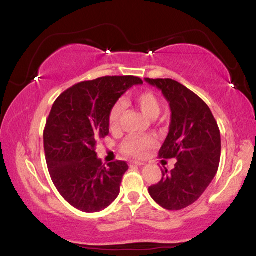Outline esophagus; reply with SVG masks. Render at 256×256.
<instances>
[{"instance_id": "34e87169", "label": "esophagus", "mask_w": 256, "mask_h": 256, "mask_svg": "<svg viewBox=\"0 0 256 256\" xmlns=\"http://www.w3.org/2000/svg\"><path fill=\"white\" fill-rule=\"evenodd\" d=\"M130 165H136V166H142V165H145V163H142V162H132Z\"/></svg>"}]
</instances>
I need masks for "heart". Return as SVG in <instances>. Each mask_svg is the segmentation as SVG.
Masks as SVG:
<instances>
[{"label": "heart", "instance_id": "obj_1", "mask_svg": "<svg viewBox=\"0 0 256 256\" xmlns=\"http://www.w3.org/2000/svg\"><path fill=\"white\" fill-rule=\"evenodd\" d=\"M135 101L142 111L150 116V118H156L160 114L162 110V106H160V101L158 96L152 91H142L140 93H137L135 96ZM126 102L122 98L116 100L114 104H112L111 109L109 111V116H108V124H109V128L111 130H116L119 128L121 116L124 111ZM156 144V140L152 136H138V135H132L128 136L121 144V150L122 153L130 158H142L147 150L153 148Z\"/></svg>", "mask_w": 256, "mask_h": 256}]
</instances>
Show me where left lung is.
Segmentation results:
<instances>
[{"instance_id":"left-lung-1","label":"left lung","mask_w":256,"mask_h":256,"mask_svg":"<svg viewBox=\"0 0 256 256\" xmlns=\"http://www.w3.org/2000/svg\"><path fill=\"white\" fill-rule=\"evenodd\" d=\"M162 91L172 116L160 158H176L172 171L148 188L152 198L168 210H181L196 202L212 183L220 162L222 140L212 110L184 85L171 78H145Z\"/></svg>"}]
</instances>
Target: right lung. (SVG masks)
<instances>
[{"instance_id":"add662e5","label":"right lung","mask_w":256,"mask_h":256,"mask_svg":"<svg viewBox=\"0 0 256 256\" xmlns=\"http://www.w3.org/2000/svg\"><path fill=\"white\" fill-rule=\"evenodd\" d=\"M136 84H142L136 76H104L73 85L54 102L44 130L48 171L62 198L80 212H101L119 194L127 163L104 166L96 148L109 135L112 104Z\"/></svg>"}]
</instances>
